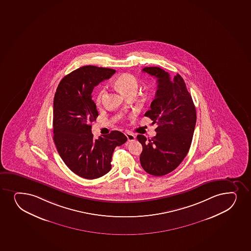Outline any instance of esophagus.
Wrapping results in <instances>:
<instances>
[{
	"mask_svg": "<svg viewBox=\"0 0 251 251\" xmlns=\"http://www.w3.org/2000/svg\"><path fill=\"white\" fill-rule=\"evenodd\" d=\"M126 136L129 141H133L136 140V136H135V135H133L132 133L126 132Z\"/></svg>",
	"mask_w": 251,
	"mask_h": 251,
	"instance_id": "obj_1",
	"label": "esophagus"
}]
</instances>
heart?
<instances>
[{
    "label": "heart",
    "instance_id": "b5f03b06",
    "mask_svg": "<svg viewBox=\"0 0 251 251\" xmlns=\"http://www.w3.org/2000/svg\"><path fill=\"white\" fill-rule=\"evenodd\" d=\"M115 85L125 95L131 92H136L138 90L137 78L131 74H123L115 80ZM106 95V87H103L97 95V103H101Z\"/></svg>",
    "mask_w": 251,
    "mask_h": 251
}]
</instances>
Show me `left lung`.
<instances>
[{
	"mask_svg": "<svg viewBox=\"0 0 251 251\" xmlns=\"http://www.w3.org/2000/svg\"><path fill=\"white\" fill-rule=\"evenodd\" d=\"M142 71L157 79L155 100L145 114L157 127L151 139L137 136L142 145L140 161L147 173L164 176L175 170L187 156L196 125V109L181 75L172 78L158 67H146Z\"/></svg>",
	"mask_w": 251,
	"mask_h": 251,
	"instance_id": "obj_1",
	"label": "left lung"
}]
</instances>
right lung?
Segmentation results:
<instances>
[{"instance_id":"add662e5","label":"right lung","mask_w":251,"mask_h":251,"mask_svg":"<svg viewBox=\"0 0 251 251\" xmlns=\"http://www.w3.org/2000/svg\"><path fill=\"white\" fill-rule=\"evenodd\" d=\"M115 69L81 67L66 75L58 84L53 99V141L58 154L73 173L85 179L99 178L111 169L116 147L127 141L118 130L95 140L91 123L98 111L93 90L110 78Z\"/></svg>"}]
</instances>
